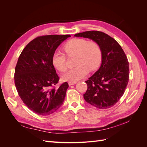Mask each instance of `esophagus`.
<instances>
[{"label":"esophagus","mask_w":147,"mask_h":147,"mask_svg":"<svg viewBox=\"0 0 147 147\" xmlns=\"http://www.w3.org/2000/svg\"><path fill=\"white\" fill-rule=\"evenodd\" d=\"M77 82H69V86H71V85H73V84H76Z\"/></svg>","instance_id":"obj_1"}]
</instances>
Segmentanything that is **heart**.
<instances>
[{
    "mask_svg": "<svg viewBox=\"0 0 147 147\" xmlns=\"http://www.w3.org/2000/svg\"><path fill=\"white\" fill-rule=\"evenodd\" d=\"M63 50L67 56H75L74 65H76L63 75L62 78L65 81L77 82L86 76L89 70H96L100 64L101 49L95 42H88L84 38H73L64 44ZM51 62L53 66L60 72L65 70L66 56L63 53L55 52Z\"/></svg>",
    "mask_w": 147,
    "mask_h": 147,
    "instance_id": "1",
    "label": "heart"
}]
</instances>
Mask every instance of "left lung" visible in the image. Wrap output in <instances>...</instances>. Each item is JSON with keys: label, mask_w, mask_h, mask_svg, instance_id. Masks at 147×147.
<instances>
[{"label": "left lung", "mask_w": 147, "mask_h": 147, "mask_svg": "<svg viewBox=\"0 0 147 147\" xmlns=\"http://www.w3.org/2000/svg\"><path fill=\"white\" fill-rule=\"evenodd\" d=\"M74 36L92 40L102 51L100 68L85 81L88 88L83 94L84 100L96 108H110L124 94L129 82V68L126 54L113 38L100 31H86Z\"/></svg>", "instance_id": "8db88e82"}]
</instances>
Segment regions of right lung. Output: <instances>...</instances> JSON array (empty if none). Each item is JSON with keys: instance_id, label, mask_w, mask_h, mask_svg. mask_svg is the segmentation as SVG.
Here are the masks:
<instances>
[{"instance_id": "add662e5", "label": "right lung", "mask_w": 147, "mask_h": 147, "mask_svg": "<svg viewBox=\"0 0 147 147\" xmlns=\"http://www.w3.org/2000/svg\"><path fill=\"white\" fill-rule=\"evenodd\" d=\"M70 37V35L37 37L26 46L18 60L14 77L16 90L24 104L38 115L52 114L64 100L69 84L64 82L55 88L59 77L51 58L56 48Z\"/></svg>"}]
</instances>
